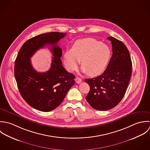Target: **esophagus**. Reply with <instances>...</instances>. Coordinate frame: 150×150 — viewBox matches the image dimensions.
<instances>
[{
	"instance_id": "34e87169",
	"label": "esophagus",
	"mask_w": 150,
	"mask_h": 150,
	"mask_svg": "<svg viewBox=\"0 0 150 150\" xmlns=\"http://www.w3.org/2000/svg\"><path fill=\"white\" fill-rule=\"evenodd\" d=\"M75 81L77 83H80L82 82V79H81V78H80L79 77H76L75 78Z\"/></svg>"
}]
</instances>
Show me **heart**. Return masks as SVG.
Segmentation results:
<instances>
[{"label": "heart", "mask_w": 150, "mask_h": 150, "mask_svg": "<svg viewBox=\"0 0 150 150\" xmlns=\"http://www.w3.org/2000/svg\"><path fill=\"white\" fill-rule=\"evenodd\" d=\"M109 46L91 38L77 40L72 49L64 54L65 65L69 72L76 70L79 64L83 72L90 76L100 75L107 66L111 57Z\"/></svg>", "instance_id": "obj_1"}]
</instances>
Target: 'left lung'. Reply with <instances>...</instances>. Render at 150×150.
Segmentation results:
<instances>
[{
	"mask_svg": "<svg viewBox=\"0 0 150 150\" xmlns=\"http://www.w3.org/2000/svg\"><path fill=\"white\" fill-rule=\"evenodd\" d=\"M112 56L104 72L91 79H86L90 86L86 97L93 108L99 111L110 110L117 105L123 98L132 75V60L125 45L110 36Z\"/></svg>",
	"mask_w": 150,
	"mask_h": 150,
	"instance_id": "left-lung-1",
	"label": "left lung"
}]
</instances>
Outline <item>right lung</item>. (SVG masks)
I'll return each mask as SVG.
<instances>
[{
    "instance_id": "obj_1",
    "label": "right lung",
    "mask_w": 150,
    "mask_h": 150,
    "mask_svg": "<svg viewBox=\"0 0 150 150\" xmlns=\"http://www.w3.org/2000/svg\"><path fill=\"white\" fill-rule=\"evenodd\" d=\"M66 33L52 32L40 34L26 41L15 61L14 76L20 93L32 107L43 112L56 108L75 84V76L62 66V49L57 46ZM50 45L54 57L50 70L38 73L33 68L30 58L40 48Z\"/></svg>"
}]
</instances>
